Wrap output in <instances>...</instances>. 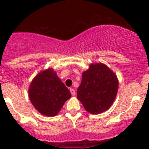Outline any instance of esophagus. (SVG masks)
Here are the masks:
<instances>
[{
    "mask_svg": "<svg viewBox=\"0 0 149 149\" xmlns=\"http://www.w3.org/2000/svg\"><path fill=\"white\" fill-rule=\"evenodd\" d=\"M70 92H71V95H72V96H74L75 94H76V92H75V90L72 88L70 89Z\"/></svg>",
    "mask_w": 149,
    "mask_h": 149,
    "instance_id": "34e87169",
    "label": "esophagus"
}]
</instances>
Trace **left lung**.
Wrapping results in <instances>:
<instances>
[{
    "label": "left lung",
    "instance_id": "1",
    "mask_svg": "<svg viewBox=\"0 0 149 149\" xmlns=\"http://www.w3.org/2000/svg\"><path fill=\"white\" fill-rule=\"evenodd\" d=\"M118 88V78L111 70L103 64H91L88 71L83 73L77 98L87 111L97 114L110 108Z\"/></svg>",
    "mask_w": 149,
    "mask_h": 149
}]
</instances>
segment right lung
<instances>
[{
    "label": "right lung",
    "mask_w": 149,
    "mask_h": 149,
    "mask_svg": "<svg viewBox=\"0 0 149 149\" xmlns=\"http://www.w3.org/2000/svg\"><path fill=\"white\" fill-rule=\"evenodd\" d=\"M29 95L33 107L47 116H54L71 97L69 89L49 69L39 73L31 82Z\"/></svg>",
    "instance_id": "obj_1"
}]
</instances>
